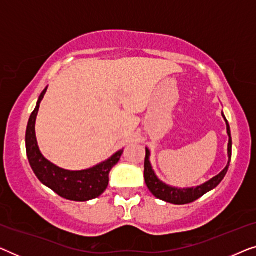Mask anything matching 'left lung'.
Returning <instances> with one entry per match:
<instances>
[{"mask_svg": "<svg viewBox=\"0 0 256 256\" xmlns=\"http://www.w3.org/2000/svg\"><path fill=\"white\" fill-rule=\"evenodd\" d=\"M224 118L226 121L227 126V134H228V163L225 169H224L219 174H216V177H213L212 180H210L206 183L199 185L197 188H172L170 185H166L163 183L162 180H160L154 172L152 164H150L149 157H150V152L148 148H146V160H144V180L150 192L155 196L156 198L160 199V200H164L166 202H171V204L174 205H184V204H190V202L197 200L208 194V191L213 190V188L218 186L220 182L224 180V177L226 176L227 170H228L230 158H232V138H230V124L227 122L225 115L222 114Z\"/></svg>", "mask_w": 256, "mask_h": 256, "instance_id": "8db88e82", "label": "left lung"}]
</instances>
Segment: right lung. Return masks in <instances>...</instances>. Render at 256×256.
Listing matches in <instances>:
<instances>
[{
	"mask_svg": "<svg viewBox=\"0 0 256 256\" xmlns=\"http://www.w3.org/2000/svg\"><path fill=\"white\" fill-rule=\"evenodd\" d=\"M48 87L40 96L37 106L30 115L28 122L26 146V155L34 174L44 185L50 188L52 191L60 197L73 202H87L102 194L110 182V171L121 158L124 150L114 154L110 158L90 169L82 171H70L62 169L42 155L37 144L34 124L40 110V101L46 93Z\"/></svg>",
	"mask_w": 256,
	"mask_h": 256,
	"instance_id": "1",
	"label": "right lung"
}]
</instances>
